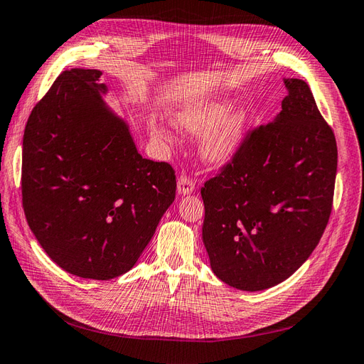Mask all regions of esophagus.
Here are the masks:
<instances>
[{
  "mask_svg": "<svg viewBox=\"0 0 364 364\" xmlns=\"http://www.w3.org/2000/svg\"><path fill=\"white\" fill-rule=\"evenodd\" d=\"M194 190H196V183L190 178H186V176H181L178 179V194L186 196V194L194 193Z\"/></svg>",
  "mask_w": 364,
  "mask_h": 364,
  "instance_id": "esophagus-1",
  "label": "esophagus"
}]
</instances>
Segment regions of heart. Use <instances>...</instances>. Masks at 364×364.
Here are the masks:
<instances>
[{"label":"heart","instance_id":"1","mask_svg":"<svg viewBox=\"0 0 364 364\" xmlns=\"http://www.w3.org/2000/svg\"><path fill=\"white\" fill-rule=\"evenodd\" d=\"M249 111L243 106L230 109L225 98H208L185 105L176 112L174 126L191 136H202L199 153L213 168H225L232 164L243 149L249 127ZM151 134L162 141L171 135L162 127H153Z\"/></svg>","mask_w":364,"mask_h":364}]
</instances>
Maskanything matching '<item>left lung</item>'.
<instances>
[{
	"label": "left lung",
	"instance_id": "obj_1",
	"mask_svg": "<svg viewBox=\"0 0 364 364\" xmlns=\"http://www.w3.org/2000/svg\"><path fill=\"white\" fill-rule=\"evenodd\" d=\"M282 111L252 132L202 188L203 245L218 279L245 291L281 284L311 255L331 214L337 144L310 86L284 79Z\"/></svg>",
	"mask_w": 364,
	"mask_h": 364
}]
</instances>
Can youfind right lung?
I'll return each mask as SVG.
<instances>
[{
    "label": "right lung",
    "instance_id": "add662e5",
    "mask_svg": "<svg viewBox=\"0 0 364 364\" xmlns=\"http://www.w3.org/2000/svg\"><path fill=\"white\" fill-rule=\"evenodd\" d=\"M102 71L62 73L33 107L23 141L27 223L60 269L107 281L129 272L174 202L167 162L142 158L105 100Z\"/></svg>",
    "mask_w": 364,
    "mask_h": 364
}]
</instances>
